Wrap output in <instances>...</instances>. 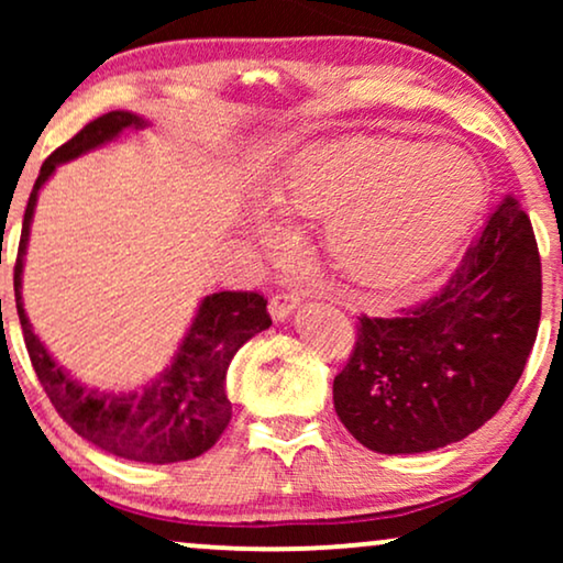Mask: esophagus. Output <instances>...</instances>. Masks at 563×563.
Returning <instances> with one entry per match:
<instances>
[{
  "mask_svg": "<svg viewBox=\"0 0 563 563\" xmlns=\"http://www.w3.org/2000/svg\"><path fill=\"white\" fill-rule=\"evenodd\" d=\"M299 305V297L295 291H279V295L272 297V302H268V312H272L274 320H287L291 312L297 310Z\"/></svg>",
  "mask_w": 563,
  "mask_h": 563,
  "instance_id": "34e87169",
  "label": "esophagus"
}]
</instances>
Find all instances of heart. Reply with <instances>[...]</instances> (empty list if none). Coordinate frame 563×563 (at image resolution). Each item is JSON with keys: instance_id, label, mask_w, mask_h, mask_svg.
<instances>
[{"instance_id": "b5f03b06", "label": "heart", "mask_w": 563, "mask_h": 563, "mask_svg": "<svg viewBox=\"0 0 563 563\" xmlns=\"http://www.w3.org/2000/svg\"><path fill=\"white\" fill-rule=\"evenodd\" d=\"M482 199V168L466 151L397 137H349L307 151L266 191L284 220H325L333 266L372 289L410 287L441 266ZM258 233L268 245L282 243L272 222H258Z\"/></svg>"}]
</instances>
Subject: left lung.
I'll return each instance as SVG.
<instances>
[{"instance_id":"1","label":"left lung","mask_w":563,"mask_h":563,"mask_svg":"<svg viewBox=\"0 0 563 563\" xmlns=\"http://www.w3.org/2000/svg\"><path fill=\"white\" fill-rule=\"evenodd\" d=\"M541 320V258L512 197L428 302L361 318L333 382L338 418L376 453H426L482 428L518 384Z\"/></svg>"}]
</instances>
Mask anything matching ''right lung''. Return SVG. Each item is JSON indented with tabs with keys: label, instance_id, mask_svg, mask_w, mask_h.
<instances>
[{
	"label": "right lung",
	"instance_id": "right-lung-1",
	"mask_svg": "<svg viewBox=\"0 0 563 563\" xmlns=\"http://www.w3.org/2000/svg\"><path fill=\"white\" fill-rule=\"evenodd\" d=\"M148 128V120L133 112H107L71 141L53 151L30 191L22 220L18 264H14V302L33 368L45 395L60 418L81 438L112 456L141 464H174L210 451L228 428L233 405L225 395L228 366L238 349L272 325L266 299L258 291H214L197 307L195 320L174 353V361L156 379L130 391H99L76 382L30 325L22 305V268L30 241V225L37 195L60 164L118 141L125 130Z\"/></svg>",
	"mask_w": 563,
	"mask_h": 563
}]
</instances>
